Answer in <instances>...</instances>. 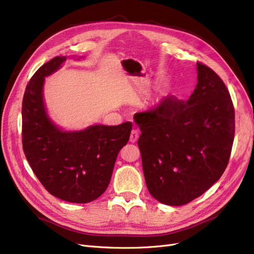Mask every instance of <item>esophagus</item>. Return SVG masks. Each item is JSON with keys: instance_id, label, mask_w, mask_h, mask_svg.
Returning <instances> with one entry per match:
<instances>
[{"instance_id": "34e87169", "label": "esophagus", "mask_w": 254, "mask_h": 254, "mask_svg": "<svg viewBox=\"0 0 254 254\" xmlns=\"http://www.w3.org/2000/svg\"><path fill=\"white\" fill-rule=\"evenodd\" d=\"M139 130L137 129H132L131 133H130V142L131 143H135L137 141V139H139Z\"/></svg>"}]
</instances>
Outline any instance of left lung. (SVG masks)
I'll return each instance as SVG.
<instances>
[{
    "instance_id": "obj_1",
    "label": "left lung",
    "mask_w": 254,
    "mask_h": 254,
    "mask_svg": "<svg viewBox=\"0 0 254 254\" xmlns=\"http://www.w3.org/2000/svg\"><path fill=\"white\" fill-rule=\"evenodd\" d=\"M198 82L187 102L166 96L134 114L141 129L146 186L161 203L183 205L201 196L224 174L231 155L235 114L224 81L197 63Z\"/></svg>"
}]
</instances>
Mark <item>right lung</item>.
Listing matches in <instances>:
<instances>
[{"label":"right lung","instance_id":"obj_1","mask_svg":"<svg viewBox=\"0 0 254 254\" xmlns=\"http://www.w3.org/2000/svg\"><path fill=\"white\" fill-rule=\"evenodd\" d=\"M57 56L38 68L22 103V144L33 172L49 193L61 200L87 203L107 190L115 160L127 144L131 122L94 125L63 131L48 117L43 102L44 77L65 61Z\"/></svg>","mask_w":254,"mask_h":254}]
</instances>
